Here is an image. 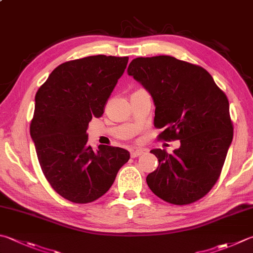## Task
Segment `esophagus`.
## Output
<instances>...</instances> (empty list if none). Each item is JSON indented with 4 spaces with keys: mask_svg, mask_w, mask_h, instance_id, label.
Returning <instances> with one entry per match:
<instances>
[{
    "mask_svg": "<svg viewBox=\"0 0 253 253\" xmlns=\"http://www.w3.org/2000/svg\"><path fill=\"white\" fill-rule=\"evenodd\" d=\"M143 153H144V151H142V150H133V151H131V157H133V159H134V157L140 156Z\"/></svg>",
    "mask_w": 253,
    "mask_h": 253,
    "instance_id": "34e87169",
    "label": "esophagus"
}]
</instances>
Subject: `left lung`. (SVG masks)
I'll list each match as a JSON object with an SVG mask.
<instances>
[{
	"instance_id": "8db88e82",
	"label": "left lung",
	"mask_w": 253,
	"mask_h": 253,
	"mask_svg": "<svg viewBox=\"0 0 253 253\" xmlns=\"http://www.w3.org/2000/svg\"><path fill=\"white\" fill-rule=\"evenodd\" d=\"M127 74L153 98L159 139L180 141L171 154L151 151L159 166L146 177L150 189L169 204L198 201L218 180L232 141L227 96L206 69L171 56L139 57Z\"/></svg>"
}]
</instances>
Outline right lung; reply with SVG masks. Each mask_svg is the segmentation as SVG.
<instances>
[{
	"label": "right lung",
	"instance_id": "obj_1",
	"mask_svg": "<svg viewBox=\"0 0 253 253\" xmlns=\"http://www.w3.org/2000/svg\"><path fill=\"white\" fill-rule=\"evenodd\" d=\"M127 60L97 55L66 61L36 92L30 130L38 162L51 187L69 202L101 197L130 159L121 147L99 145L93 151L87 143L89 122L103 114Z\"/></svg>",
	"mask_w": 253,
	"mask_h": 253
}]
</instances>
